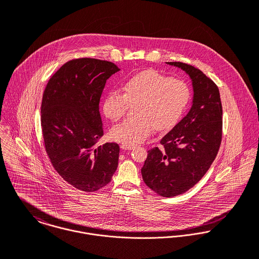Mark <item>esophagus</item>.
Returning <instances> with one entry per match:
<instances>
[{
    "label": "esophagus",
    "mask_w": 259,
    "mask_h": 259,
    "mask_svg": "<svg viewBox=\"0 0 259 259\" xmlns=\"http://www.w3.org/2000/svg\"><path fill=\"white\" fill-rule=\"evenodd\" d=\"M120 148L123 149V150H130V149L134 148V146L133 145H127V144H121Z\"/></svg>",
    "instance_id": "obj_1"
}]
</instances>
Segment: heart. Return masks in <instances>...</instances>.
<instances>
[{
  "instance_id": "b5f03b06",
  "label": "heart",
  "mask_w": 259,
  "mask_h": 259,
  "mask_svg": "<svg viewBox=\"0 0 259 259\" xmlns=\"http://www.w3.org/2000/svg\"><path fill=\"white\" fill-rule=\"evenodd\" d=\"M123 94L111 91L104 100V112L112 121L120 119L134 106L136 116L126 118L111 130V138L122 144L137 145L157 131L171 128L181 118L189 101V89L184 80L170 78L153 70L132 76Z\"/></svg>"
}]
</instances>
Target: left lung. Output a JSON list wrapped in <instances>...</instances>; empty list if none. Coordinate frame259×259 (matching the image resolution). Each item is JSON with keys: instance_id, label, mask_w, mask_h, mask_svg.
I'll return each mask as SVG.
<instances>
[{"instance_id": "8db88e82", "label": "left lung", "mask_w": 259, "mask_h": 259, "mask_svg": "<svg viewBox=\"0 0 259 259\" xmlns=\"http://www.w3.org/2000/svg\"><path fill=\"white\" fill-rule=\"evenodd\" d=\"M189 74L193 85L190 111L148 150L142 168L148 187L163 197L185 193L196 185L217 157L222 139V106L215 82L199 69L182 62L167 63Z\"/></svg>"}]
</instances>
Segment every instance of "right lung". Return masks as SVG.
<instances>
[{"label":"right lung","instance_id":"right-lung-1","mask_svg":"<svg viewBox=\"0 0 259 259\" xmlns=\"http://www.w3.org/2000/svg\"><path fill=\"white\" fill-rule=\"evenodd\" d=\"M118 71L108 61L74 59L54 74L44 91L40 124L46 152L61 178L81 191L106 186L117 167L118 145L97 144L104 136L102 93Z\"/></svg>","mask_w":259,"mask_h":259}]
</instances>
